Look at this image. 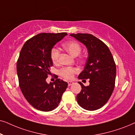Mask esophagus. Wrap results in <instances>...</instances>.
I'll return each instance as SVG.
<instances>
[{
    "label": "esophagus",
    "mask_w": 135,
    "mask_h": 135,
    "mask_svg": "<svg viewBox=\"0 0 135 135\" xmlns=\"http://www.w3.org/2000/svg\"><path fill=\"white\" fill-rule=\"evenodd\" d=\"M68 86H71V85H73L74 84V82H72V81H68Z\"/></svg>",
    "instance_id": "34e87169"
}]
</instances>
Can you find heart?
I'll return each mask as SVG.
<instances>
[{"label":"heart","instance_id":"heart-1","mask_svg":"<svg viewBox=\"0 0 135 135\" xmlns=\"http://www.w3.org/2000/svg\"><path fill=\"white\" fill-rule=\"evenodd\" d=\"M63 48L73 56H77L80 54L82 50V48L80 44L75 41H70L66 42L63 44ZM60 51L56 47H53L50 50L51 60L54 63H56L58 61ZM77 72V69L74 68L66 67L62 68L60 71V75L66 79H71L74 77V75Z\"/></svg>","mask_w":135,"mask_h":135}]
</instances>
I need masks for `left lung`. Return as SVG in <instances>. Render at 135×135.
I'll use <instances>...</instances> for the list:
<instances>
[{"instance_id": "left-lung-1", "label": "left lung", "mask_w": 135, "mask_h": 135, "mask_svg": "<svg viewBox=\"0 0 135 135\" xmlns=\"http://www.w3.org/2000/svg\"><path fill=\"white\" fill-rule=\"evenodd\" d=\"M84 44L88 50V58L84 69L79 79H89L90 85L84 86L77 95L79 106L88 110H95L103 107L113 92L116 76V66L113 56L106 44L93 35H70Z\"/></svg>"}]
</instances>
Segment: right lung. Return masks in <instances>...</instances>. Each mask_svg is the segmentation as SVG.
<instances>
[{"label": "right lung", "instance_id": "add662e5", "mask_svg": "<svg viewBox=\"0 0 135 135\" xmlns=\"http://www.w3.org/2000/svg\"><path fill=\"white\" fill-rule=\"evenodd\" d=\"M66 32L41 33L24 44L16 64L20 87L31 105L42 111H51L58 106L68 83L57 79L46 81L53 65L50 50L57 42L67 36Z\"/></svg>", "mask_w": 135, "mask_h": 135}]
</instances>
